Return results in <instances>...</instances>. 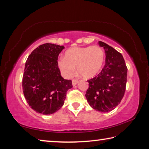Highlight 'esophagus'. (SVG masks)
<instances>
[{
	"instance_id": "esophagus-1",
	"label": "esophagus",
	"mask_w": 149,
	"mask_h": 149,
	"mask_svg": "<svg viewBox=\"0 0 149 149\" xmlns=\"http://www.w3.org/2000/svg\"><path fill=\"white\" fill-rule=\"evenodd\" d=\"M78 80L77 79H72V85L73 86H75V85L77 84Z\"/></svg>"
}]
</instances>
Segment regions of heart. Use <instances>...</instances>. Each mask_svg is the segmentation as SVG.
<instances>
[{
	"label": "heart",
	"instance_id": "b5f03b06",
	"mask_svg": "<svg viewBox=\"0 0 149 149\" xmlns=\"http://www.w3.org/2000/svg\"><path fill=\"white\" fill-rule=\"evenodd\" d=\"M105 60L104 52L97 46L75 47L68 50L65 57L58 60V67L65 77L74 74L75 68L81 76L90 79L102 70Z\"/></svg>",
	"mask_w": 149,
	"mask_h": 149
}]
</instances>
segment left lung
<instances>
[{
	"mask_svg": "<svg viewBox=\"0 0 149 149\" xmlns=\"http://www.w3.org/2000/svg\"><path fill=\"white\" fill-rule=\"evenodd\" d=\"M99 44L105 49L106 63L99 75L87 81L85 97L93 109L107 112L114 110L124 96L127 68L122 54L104 42Z\"/></svg>",
	"mask_w": 149,
	"mask_h": 149,
	"instance_id": "8db88e82",
	"label": "left lung"
}]
</instances>
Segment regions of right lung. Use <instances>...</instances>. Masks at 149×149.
I'll return each mask as SVG.
<instances>
[{
    "instance_id": "right-lung-1",
    "label": "right lung",
    "mask_w": 149,
    "mask_h": 149,
    "mask_svg": "<svg viewBox=\"0 0 149 149\" xmlns=\"http://www.w3.org/2000/svg\"><path fill=\"white\" fill-rule=\"evenodd\" d=\"M64 46L45 43L36 48L25 64L22 87L29 107L47 115L58 110L66 93L72 88L71 80L64 79L58 65V57Z\"/></svg>"
}]
</instances>
